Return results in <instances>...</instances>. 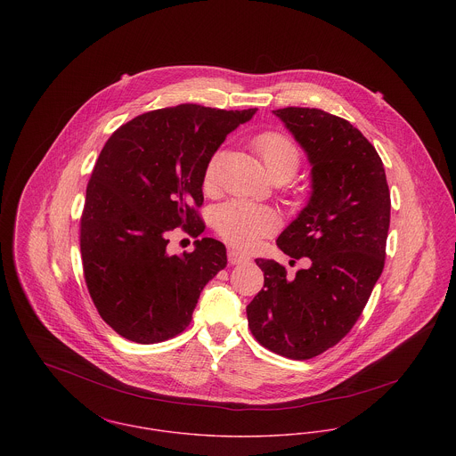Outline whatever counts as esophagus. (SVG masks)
Returning <instances> with one entry per match:
<instances>
[{
  "label": "esophagus",
  "mask_w": 456,
  "mask_h": 456,
  "mask_svg": "<svg viewBox=\"0 0 456 456\" xmlns=\"http://www.w3.org/2000/svg\"><path fill=\"white\" fill-rule=\"evenodd\" d=\"M249 260H251V256L246 255V253H240V251H237V249H230V251H228V261H230L232 265H242V263H248Z\"/></svg>",
  "instance_id": "1"
}]
</instances>
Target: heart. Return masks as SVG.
Here are the masks:
<instances>
[{"mask_svg": "<svg viewBox=\"0 0 456 456\" xmlns=\"http://www.w3.org/2000/svg\"><path fill=\"white\" fill-rule=\"evenodd\" d=\"M253 145L258 151L270 179H291L297 174L300 167V151L289 136L279 131H263L255 138ZM221 158L223 152L217 151L205 167L203 188L207 191H212L217 184ZM214 226L228 244L239 249H251L277 228V216L266 207L248 201H228L216 210Z\"/></svg>", "mask_w": 456, "mask_h": 456, "instance_id": "1", "label": "heart"}]
</instances>
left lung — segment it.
Returning <instances> with one entry per match:
<instances>
[{
    "mask_svg": "<svg viewBox=\"0 0 456 456\" xmlns=\"http://www.w3.org/2000/svg\"><path fill=\"white\" fill-rule=\"evenodd\" d=\"M273 114L313 167L307 207L279 235V249L307 268L293 277L258 258L263 289L248 305L255 338L266 349L309 360L342 340L381 277L390 228V190L374 145L349 121L320 109Z\"/></svg>",
    "mask_w": 456,
    "mask_h": 456,
    "instance_id": "left-lung-1",
    "label": "left lung"
}]
</instances>
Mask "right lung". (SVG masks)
Instances as JSON below:
<instances>
[{
	"label": "right lung",
	"mask_w": 456,
	"mask_h": 456,
	"mask_svg": "<svg viewBox=\"0 0 456 456\" xmlns=\"http://www.w3.org/2000/svg\"><path fill=\"white\" fill-rule=\"evenodd\" d=\"M255 112L183 103L136 116L103 145L86 190L80 255L89 295L121 337L156 344L184 331L203 286L226 266L224 244L208 237L170 256L168 232L205 230V167Z\"/></svg>",
	"instance_id": "right-lung-1"
}]
</instances>
